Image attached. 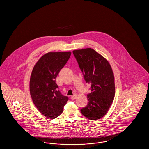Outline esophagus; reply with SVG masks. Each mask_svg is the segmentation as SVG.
Instances as JSON below:
<instances>
[{
  "label": "esophagus",
  "mask_w": 149,
  "mask_h": 149,
  "mask_svg": "<svg viewBox=\"0 0 149 149\" xmlns=\"http://www.w3.org/2000/svg\"><path fill=\"white\" fill-rule=\"evenodd\" d=\"M76 98H77V95H72L71 97V99L72 100L76 99Z\"/></svg>",
  "instance_id": "obj_1"
}]
</instances>
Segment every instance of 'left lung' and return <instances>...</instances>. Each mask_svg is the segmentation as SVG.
<instances>
[{
	"mask_svg": "<svg viewBox=\"0 0 149 149\" xmlns=\"http://www.w3.org/2000/svg\"><path fill=\"white\" fill-rule=\"evenodd\" d=\"M72 52L86 83L91 84L88 104L80 112L91 120H99L108 112L114 98L113 72L106 59L93 49L74 50Z\"/></svg>",
	"mask_w": 149,
	"mask_h": 149,
	"instance_id": "obj_1",
	"label": "left lung"
}]
</instances>
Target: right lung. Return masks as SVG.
<instances>
[{
	"mask_svg": "<svg viewBox=\"0 0 149 149\" xmlns=\"http://www.w3.org/2000/svg\"><path fill=\"white\" fill-rule=\"evenodd\" d=\"M71 54L70 51L49 52L38 60L31 73L29 91L33 102L41 113L50 119L63 113L68 100L58 90L55 79Z\"/></svg>",
	"mask_w": 149,
	"mask_h": 149,
	"instance_id": "right-lung-1",
	"label": "right lung"
}]
</instances>
